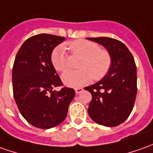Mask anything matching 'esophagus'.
Returning <instances> with one entry per match:
<instances>
[{
  "mask_svg": "<svg viewBox=\"0 0 153 153\" xmlns=\"http://www.w3.org/2000/svg\"><path fill=\"white\" fill-rule=\"evenodd\" d=\"M82 91H83V89H82V88H76V89H75V93H76V94H79Z\"/></svg>",
  "mask_w": 153,
  "mask_h": 153,
  "instance_id": "esophagus-1",
  "label": "esophagus"
}]
</instances>
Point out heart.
I'll return each mask as SVG.
<instances>
[{"label":"heart","instance_id":"obj_1","mask_svg":"<svg viewBox=\"0 0 153 153\" xmlns=\"http://www.w3.org/2000/svg\"><path fill=\"white\" fill-rule=\"evenodd\" d=\"M68 48L72 54L82 57L78 70H68L62 75V80L70 87H81L89 84L92 79L100 80L109 73L112 64V57L109 51L100 48L97 42L88 40H76L68 42ZM53 68L63 72L68 68V56L63 45L55 48L51 53Z\"/></svg>","mask_w":153,"mask_h":153}]
</instances>
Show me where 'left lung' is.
Here are the masks:
<instances>
[{"mask_svg":"<svg viewBox=\"0 0 153 153\" xmlns=\"http://www.w3.org/2000/svg\"><path fill=\"white\" fill-rule=\"evenodd\" d=\"M101 44L112 57L109 73L100 81L85 87L92 100L88 113L94 122L116 126L128 118L136 100L137 66L131 53L123 42L106 37H88Z\"/></svg>","mask_w":153,"mask_h":153,"instance_id":"obj_1","label":"left lung"}]
</instances>
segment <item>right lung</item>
Segmentation results:
<instances>
[{"instance_id":"1","label":"right lung","mask_w":153,"mask_h":153,"mask_svg":"<svg viewBox=\"0 0 153 153\" xmlns=\"http://www.w3.org/2000/svg\"><path fill=\"white\" fill-rule=\"evenodd\" d=\"M65 37L38 34L23 42L12 68V88L16 104L29 124L49 129L62 123L74 97V89L54 87L63 83L51 62V53Z\"/></svg>"}]
</instances>
